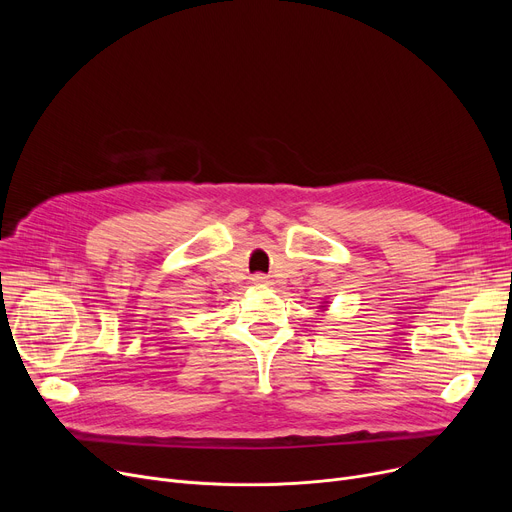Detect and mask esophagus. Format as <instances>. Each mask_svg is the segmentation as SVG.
I'll return each instance as SVG.
<instances>
[{
	"instance_id": "obj_1",
	"label": "esophagus",
	"mask_w": 512,
	"mask_h": 512,
	"mask_svg": "<svg viewBox=\"0 0 512 512\" xmlns=\"http://www.w3.org/2000/svg\"><path fill=\"white\" fill-rule=\"evenodd\" d=\"M251 282H253L255 286H270V284H272V280L267 278V276H263V274H255V276L251 278Z\"/></svg>"
}]
</instances>
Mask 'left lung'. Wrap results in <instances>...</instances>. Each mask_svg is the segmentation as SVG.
Instances as JSON below:
<instances>
[{
	"instance_id": "obj_1",
	"label": "left lung",
	"mask_w": 512,
	"mask_h": 512,
	"mask_svg": "<svg viewBox=\"0 0 512 512\" xmlns=\"http://www.w3.org/2000/svg\"><path fill=\"white\" fill-rule=\"evenodd\" d=\"M328 305H330V301H324V303L319 305V309H321V311H328Z\"/></svg>"
}]
</instances>
